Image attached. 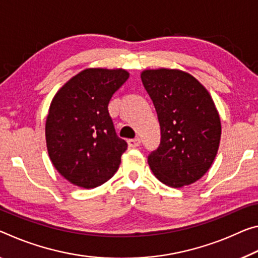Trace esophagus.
<instances>
[{"instance_id": "34e87169", "label": "esophagus", "mask_w": 258, "mask_h": 258, "mask_svg": "<svg viewBox=\"0 0 258 258\" xmlns=\"http://www.w3.org/2000/svg\"><path fill=\"white\" fill-rule=\"evenodd\" d=\"M140 145H141V140L139 138L131 139V140H128V146L131 148H137V147H139Z\"/></svg>"}]
</instances>
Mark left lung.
<instances>
[{
    "label": "left lung",
    "instance_id": "8db88e82",
    "mask_svg": "<svg viewBox=\"0 0 258 258\" xmlns=\"http://www.w3.org/2000/svg\"><path fill=\"white\" fill-rule=\"evenodd\" d=\"M141 80L156 109L161 144L148 156L159 181L180 188L202 178L219 148L222 125L209 92L189 73L145 70Z\"/></svg>",
    "mask_w": 258,
    "mask_h": 258
}]
</instances>
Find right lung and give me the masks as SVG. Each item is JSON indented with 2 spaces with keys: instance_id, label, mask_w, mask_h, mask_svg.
<instances>
[{
  "instance_id": "obj_1",
  "label": "right lung",
  "mask_w": 258,
  "mask_h": 258,
  "mask_svg": "<svg viewBox=\"0 0 258 258\" xmlns=\"http://www.w3.org/2000/svg\"><path fill=\"white\" fill-rule=\"evenodd\" d=\"M128 77L122 69H86L52 99L46 120L48 154L73 185L97 187L119 167L127 144L116 134L108 104Z\"/></svg>"
}]
</instances>
